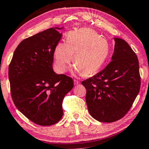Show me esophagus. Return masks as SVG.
<instances>
[{
    "mask_svg": "<svg viewBox=\"0 0 149 149\" xmlns=\"http://www.w3.org/2000/svg\"><path fill=\"white\" fill-rule=\"evenodd\" d=\"M74 84L75 85H78V84H80V81H78V80H76V79H74Z\"/></svg>",
    "mask_w": 149,
    "mask_h": 149,
    "instance_id": "34e87169",
    "label": "esophagus"
}]
</instances>
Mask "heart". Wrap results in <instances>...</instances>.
Here are the masks:
<instances>
[{"label":"heart","mask_w":149,"mask_h":149,"mask_svg":"<svg viewBox=\"0 0 149 149\" xmlns=\"http://www.w3.org/2000/svg\"><path fill=\"white\" fill-rule=\"evenodd\" d=\"M109 53L107 40L90 28H80L68 33L67 42H60L54 51L56 66L60 72L68 70L74 56V71L84 75L97 72Z\"/></svg>","instance_id":"heart-1"}]
</instances>
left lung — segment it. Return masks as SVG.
Listing matches in <instances>:
<instances>
[{
  "label": "left lung",
  "mask_w": 149,
  "mask_h": 149,
  "mask_svg": "<svg viewBox=\"0 0 149 149\" xmlns=\"http://www.w3.org/2000/svg\"><path fill=\"white\" fill-rule=\"evenodd\" d=\"M111 62L92 77L81 81L86 89V101L91 116L111 123L127 113L140 88L137 56L124 40L113 38Z\"/></svg>",
  "instance_id": "obj_1"
}]
</instances>
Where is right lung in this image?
I'll list each match as a JSON object with an SVG mask.
<instances>
[{"instance_id": "obj_1", "label": "right lung", "mask_w": 149, "mask_h": 149, "mask_svg": "<svg viewBox=\"0 0 149 149\" xmlns=\"http://www.w3.org/2000/svg\"><path fill=\"white\" fill-rule=\"evenodd\" d=\"M52 28L21 42L9 67L11 96L18 110L32 122L51 125L63 116L62 102L73 79L53 71L54 51L61 38Z\"/></svg>"}]
</instances>
